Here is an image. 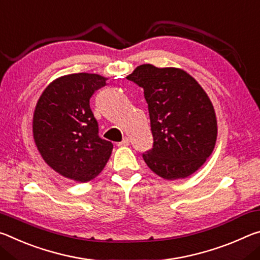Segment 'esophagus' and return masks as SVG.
<instances>
[{
  "label": "esophagus",
  "instance_id": "obj_1",
  "mask_svg": "<svg viewBox=\"0 0 260 260\" xmlns=\"http://www.w3.org/2000/svg\"><path fill=\"white\" fill-rule=\"evenodd\" d=\"M129 144H130V139L127 138V137H125V138H123L122 142L118 143L117 145L118 146H127V145H129Z\"/></svg>",
  "mask_w": 260,
  "mask_h": 260
}]
</instances>
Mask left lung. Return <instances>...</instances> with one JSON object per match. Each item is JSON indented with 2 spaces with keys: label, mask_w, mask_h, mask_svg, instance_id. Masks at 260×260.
<instances>
[{
  "label": "left lung",
  "mask_w": 260,
  "mask_h": 260,
  "mask_svg": "<svg viewBox=\"0 0 260 260\" xmlns=\"http://www.w3.org/2000/svg\"><path fill=\"white\" fill-rule=\"evenodd\" d=\"M144 88L153 147L143 159L168 181L185 178L205 164L218 136L215 110L192 76L178 68L142 64L126 77Z\"/></svg>",
  "instance_id": "8db88e82"
}]
</instances>
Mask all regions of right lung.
Instances as JSON below:
<instances>
[{
	"label": "right lung",
	"mask_w": 260,
	"mask_h": 260,
	"mask_svg": "<svg viewBox=\"0 0 260 260\" xmlns=\"http://www.w3.org/2000/svg\"><path fill=\"white\" fill-rule=\"evenodd\" d=\"M107 78L71 74L53 80L33 113V139L45 162L59 175L85 183L99 175L113 144L99 137L90 99Z\"/></svg>",
	"instance_id": "1"
}]
</instances>
